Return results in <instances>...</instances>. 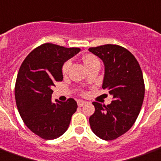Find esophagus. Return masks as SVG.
Returning a JSON list of instances; mask_svg holds the SVG:
<instances>
[{
	"label": "esophagus",
	"instance_id": "1",
	"mask_svg": "<svg viewBox=\"0 0 161 161\" xmlns=\"http://www.w3.org/2000/svg\"><path fill=\"white\" fill-rule=\"evenodd\" d=\"M85 103H86V101H84V100H78V105L79 106V107H82V106H83V105H84Z\"/></svg>",
	"mask_w": 161,
	"mask_h": 161
}]
</instances>
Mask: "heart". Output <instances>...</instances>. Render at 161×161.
<instances>
[{
	"label": "heart",
	"instance_id": "obj_1",
	"mask_svg": "<svg viewBox=\"0 0 161 161\" xmlns=\"http://www.w3.org/2000/svg\"><path fill=\"white\" fill-rule=\"evenodd\" d=\"M98 61V59H97L94 56L91 55V54H88V55H86V56L83 57V62H84L85 67L92 64L93 62H94V61ZM70 65H71V61H67L64 64H63V67H62V72H63V73H67L68 69H69Z\"/></svg>",
	"mask_w": 161,
	"mask_h": 161
}]
</instances>
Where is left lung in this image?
<instances>
[{
	"label": "left lung",
	"mask_w": 161,
	"mask_h": 161,
	"mask_svg": "<svg viewBox=\"0 0 161 161\" xmlns=\"http://www.w3.org/2000/svg\"><path fill=\"white\" fill-rule=\"evenodd\" d=\"M105 65L102 88L113 96L110 105L93 102L95 110L89 124L96 136L113 140L124 134L134 124L144 98L143 72L129 51L116 45L89 48Z\"/></svg>",
	"instance_id": "left-lung-1"
}]
</instances>
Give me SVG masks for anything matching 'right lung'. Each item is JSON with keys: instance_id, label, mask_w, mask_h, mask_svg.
Wrapping results in <instances>:
<instances>
[{"instance_id": "obj_1", "label": "right lung", "mask_w": 161, "mask_h": 161, "mask_svg": "<svg viewBox=\"0 0 161 161\" xmlns=\"http://www.w3.org/2000/svg\"><path fill=\"white\" fill-rule=\"evenodd\" d=\"M80 51L45 43L28 55L18 71L15 99L18 112L29 130L43 139L59 138L69 127L78 105L70 98L52 102V88L63 79L64 62Z\"/></svg>"}]
</instances>
